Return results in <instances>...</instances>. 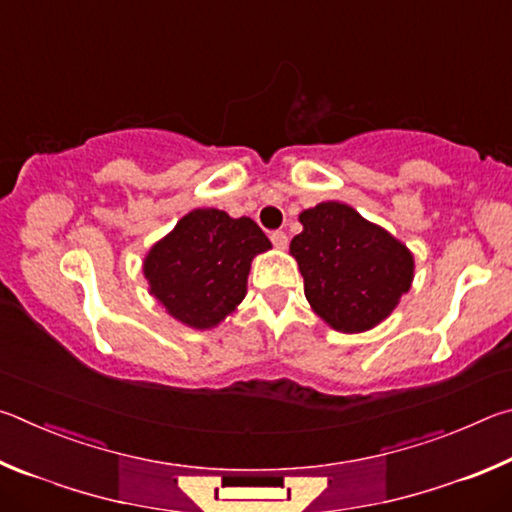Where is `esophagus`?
<instances>
[{"label":"esophagus","instance_id":"1","mask_svg":"<svg viewBox=\"0 0 512 512\" xmlns=\"http://www.w3.org/2000/svg\"><path fill=\"white\" fill-rule=\"evenodd\" d=\"M271 241H273V246H275L277 250H284V248L289 246V237H287V232H282V230L273 232V235H271Z\"/></svg>","mask_w":512,"mask_h":512}]
</instances>
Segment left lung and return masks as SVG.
<instances>
[{
  "label": "left lung",
  "instance_id": "8db88e82",
  "mask_svg": "<svg viewBox=\"0 0 512 512\" xmlns=\"http://www.w3.org/2000/svg\"><path fill=\"white\" fill-rule=\"evenodd\" d=\"M298 219L302 232L289 253L314 314L343 334L368 332L391 316L413 284L411 250L339 201L318 203Z\"/></svg>",
  "mask_w": 512,
  "mask_h": 512
}]
</instances>
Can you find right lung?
Listing matches in <instances>:
<instances>
[{"instance_id": "1", "label": "right lung", "mask_w": 512, "mask_h": 512, "mask_svg": "<svg viewBox=\"0 0 512 512\" xmlns=\"http://www.w3.org/2000/svg\"><path fill=\"white\" fill-rule=\"evenodd\" d=\"M271 250L259 225L198 207L149 248L142 271L149 293L178 323L212 329L246 298L250 264Z\"/></svg>"}]
</instances>
